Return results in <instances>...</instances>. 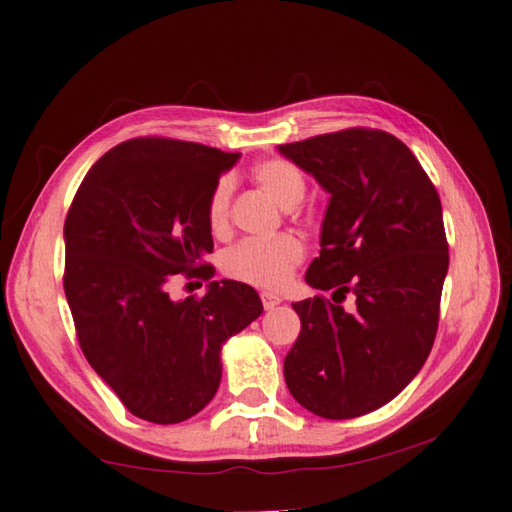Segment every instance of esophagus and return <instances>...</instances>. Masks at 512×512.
I'll list each match as a JSON object with an SVG mask.
<instances>
[{
  "instance_id": "obj_1",
  "label": "esophagus",
  "mask_w": 512,
  "mask_h": 512,
  "mask_svg": "<svg viewBox=\"0 0 512 512\" xmlns=\"http://www.w3.org/2000/svg\"><path fill=\"white\" fill-rule=\"evenodd\" d=\"M259 297H262V303H264L266 310H273L275 306H279V303H281V297L275 295V292H268V290H264Z\"/></svg>"
}]
</instances>
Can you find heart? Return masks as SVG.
Segmentation results:
<instances>
[{
  "instance_id": "b5f03b06",
  "label": "heart",
  "mask_w": 512,
  "mask_h": 512,
  "mask_svg": "<svg viewBox=\"0 0 512 512\" xmlns=\"http://www.w3.org/2000/svg\"><path fill=\"white\" fill-rule=\"evenodd\" d=\"M253 176L259 187L284 209H295L306 195V178H303L299 167L288 160L270 158L259 162L253 169ZM233 189L235 182L231 176L220 178L211 191L209 204H206V220H209L211 231L217 235H222L228 228ZM303 255H306V248L295 235L244 239L224 255L222 268L231 279L244 281L250 286L277 290L288 284L292 270L303 262Z\"/></svg>"
}]
</instances>
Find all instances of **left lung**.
<instances>
[{
	"label": "left lung",
	"instance_id": "obj_1",
	"mask_svg": "<svg viewBox=\"0 0 512 512\" xmlns=\"http://www.w3.org/2000/svg\"><path fill=\"white\" fill-rule=\"evenodd\" d=\"M330 193L306 281L332 299L292 303L301 319L284 376L301 407L345 420L387 405L427 361L449 270L440 195L409 147L352 127L279 145ZM347 291L352 311L338 303Z\"/></svg>",
	"mask_w": 512,
	"mask_h": 512
}]
</instances>
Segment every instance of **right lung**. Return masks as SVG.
Here are the masks:
<instances>
[{"label":"right lung","instance_id":"obj_1","mask_svg":"<svg viewBox=\"0 0 512 512\" xmlns=\"http://www.w3.org/2000/svg\"><path fill=\"white\" fill-rule=\"evenodd\" d=\"M239 160L173 138H132L83 178L65 217L63 290L79 345L136 418L176 424L202 411L222 380L226 339L264 306L242 281H211L173 301L176 275L209 281L206 204Z\"/></svg>","mask_w":512,"mask_h":512}]
</instances>
